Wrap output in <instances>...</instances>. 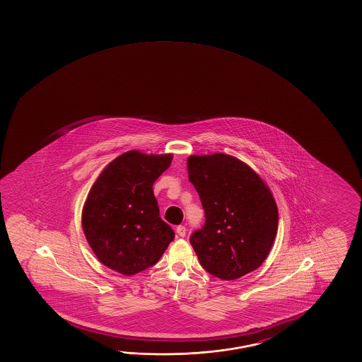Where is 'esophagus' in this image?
<instances>
[{"label": "esophagus", "instance_id": "obj_1", "mask_svg": "<svg viewBox=\"0 0 362 362\" xmlns=\"http://www.w3.org/2000/svg\"><path fill=\"white\" fill-rule=\"evenodd\" d=\"M175 231H177L178 236H180V238H184V236H185V233H187V230H185V227H184V226H178Z\"/></svg>", "mask_w": 362, "mask_h": 362}]
</instances>
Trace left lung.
<instances>
[{
    "label": "left lung",
    "mask_w": 362,
    "mask_h": 362,
    "mask_svg": "<svg viewBox=\"0 0 362 362\" xmlns=\"http://www.w3.org/2000/svg\"><path fill=\"white\" fill-rule=\"evenodd\" d=\"M187 166L206 217L189 238L202 267L223 280L254 272L278 231V207L269 187L231 155H192Z\"/></svg>",
    "instance_id": "8db88e82"
}]
</instances>
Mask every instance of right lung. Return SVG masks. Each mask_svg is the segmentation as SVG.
Returning a JSON list of instances; mask_svg holds the SVG:
<instances>
[{"label":"right lung","mask_w":362,"mask_h":362,"mask_svg":"<svg viewBox=\"0 0 362 362\" xmlns=\"http://www.w3.org/2000/svg\"><path fill=\"white\" fill-rule=\"evenodd\" d=\"M172 159V154L131 150L111 161L92 185L82 227L103 265L135 275L155 265L174 240L172 227L160 218L153 192L155 180Z\"/></svg>","instance_id":"obj_1"}]
</instances>
